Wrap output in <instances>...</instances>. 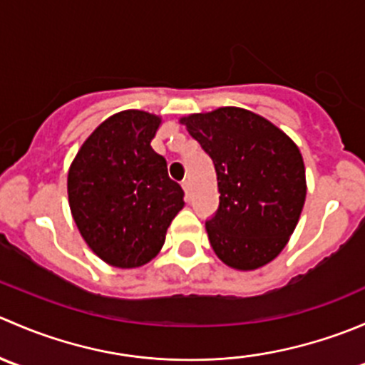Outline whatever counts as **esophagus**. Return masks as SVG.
<instances>
[{"label": "esophagus", "instance_id": "esophagus-1", "mask_svg": "<svg viewBox=\"0 0 365 365\" xmlns=\"http://www.w3.org/2000/svg\"><path fill=\"white\" fill-rule=\"evenodd\" d=\"M182 187H183V190H185L187 201H189V200H190V182H189V180H183Z\"/></svg>", "mask_w": 365, "mask_h": 365}]
</instances>
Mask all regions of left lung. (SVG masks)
Masks as SVG:
<instances>
[{
	"label": "left lung",
	"mask_w": 365,
	"mask_h": 365,
	"mask_svg": "<svg viewBox=\"0 0 365 365\" xmlns=\"http://www.w3.org/2000/svg\"><path fill=\"white\" fill-rule=\"evenodd\" d=\"M213 160L219 208L206 233L219 259L256 270L286 247L304 208L305 168L298 146L281 128L242 108L182 118Z\"/></svg>",
	"instance_id": "1"
}]
</instances>
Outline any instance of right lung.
Segmentation results:
<instances>
[{
	"instance_id": "add662e5",
	"label": "right lung",
	"mask_w": 365,
	"mask_h": 365,
	"mask_svg": "<svg viewBox=\"0 0 365 365\" xmlns=\"http://www.w3.org/2000/svg\"><path fill=\"white\" fill-rule=\"evenodd\" d=\"M160 118L121 111L102 121L68 169V203L84 242L106 263L135 268L164 245L183 190L152 148Z\"/></svg>"
}]
</instances>
